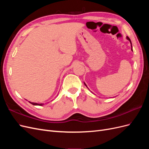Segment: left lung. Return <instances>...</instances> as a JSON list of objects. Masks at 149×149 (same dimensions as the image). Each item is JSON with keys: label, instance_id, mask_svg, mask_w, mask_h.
Segmentation results:
<instances>
[{"label": "left lung", "instance_id": "8db88e82", "mask_svg": "<svg viewBox=\"0 0 149 149\" xmlns=\"http://www.w3.org/2000/svg\"><path fill=\"white\" fill-rule=\"evenodd\" d=\"M127 40H129V41L130 42V45H131V48H131V50H132V51L133 52V49H132V43H131V41H130V38H129L128 37H127ZM84 85L86 86V87L88 88V86H87V85H86V83H85L84 82ZM88 89H89V88H88ZM91 93H92V92H91Z\"/></svg>", "mask_w": 149, "mask_h": 149}]
</instances>
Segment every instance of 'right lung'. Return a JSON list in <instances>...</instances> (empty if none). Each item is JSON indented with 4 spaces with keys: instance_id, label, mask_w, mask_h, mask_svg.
Masks as SVG:
<instances>
[{
    "instance_id": "obj_1",
    "label": "right lung",
    "mask_w": 149,
    "mask_h": 149,
    "mask_svg": "<svg viewBox=\"0 0 149 149\" xmlns=\"http://www.w3.org/2000/svg\"><path fill=\"white\" fill-rule=\"evenodd\" d=\"M30 104H33L34 106H43V104L42 103H40V104H38V103H36V102H31L30 101H29Z\"/></svg>"
}]
</instances>
